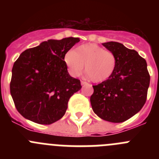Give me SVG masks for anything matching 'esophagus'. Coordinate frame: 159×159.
Masks as SVG:
<instances>
[{
	"instance_id": "esophagus-1",
	"label": "esophagus",
	"mask_w": 159,
	"mask_h": 159,
	"mask_svg": "<svg viewBox=\"0 0 159 159\" xmlns=\"http://www.w3.org/2000/svg\"><path fill=\"white\" fill-rule=\"evenodd\" d=\"M80 84H81V85H82V86H84V85H86V84H88V83L85 82V81H81Z\"/></svg>"
}]
</instances>
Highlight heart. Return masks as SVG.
<instances>
[{"mask_svg": "<svg viewBox=\"0 0 159 159\" xmlns=\"http://www.w3.org/2000/svg\"><path fill=\"white\" fill-rule=\"evenodd\" d=\"M64 62L73 76L80 75L85 64L87 75L95 83L104 82L110 79L117 65L116 56L95 43L82 44L74 51L67 52Z\"/></svg>", "mask_w": 159, "mask_h": 159, "instance_id": "obj_1", "label": "heart"}]
</instances>
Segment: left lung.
Here are the masks:
<instances>
[{
  "mask_svg": "<svg viewBox=\"0 0 159 159\" xmlns=\"http://www.w3.org/2000/svg\"><path fill=\"white\" fill-rule=\"evenodd\" d=\"M102 45L116 56L117 65L110 79L93 86L90 101L92 110L100 119L123 123L145 104L150 85L147 61L123 43L111 41Z\"/></svg>",
  "mask_w": 159,
  "mask_h": 159,
  "instance_id": "obj_1",
  "label": "left lung"
}]
</instances>
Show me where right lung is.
Wrapping results in <instances>:
<instances>
[{
    "label": "right lung",
    "instance_id": "obj_1",
    "mask_svg": "<svg viewBox=\"0 0 159 159\" xmlns=\"http://www.w3.org/2000/svg\"><path fill=\"white\" fill-rule=\"evenodd\" d=\"M80 38L48 40L20 55L12 70L10 93L16 110L40 124L58 121L70 97L81 89L80 81L67 71L65 54Z\"/></svg>",
    "mask_w": 159,
    "mask_h": 159
}]
</instances>
